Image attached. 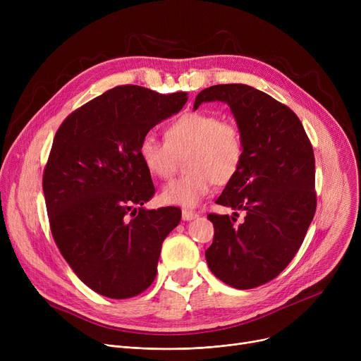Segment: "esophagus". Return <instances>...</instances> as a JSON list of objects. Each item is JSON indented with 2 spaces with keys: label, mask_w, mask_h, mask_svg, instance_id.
I'll return each mask as SVG.
<instances>
[{
  "label": "esophagus",
  "mask_w": 361,
  "mask_h": 361,
  "mask_svg": "<svg viewBox=\"0 0 361 361\" xmlns=\"http://www.w3.org/2000/svg\"><path fill=\"white\" fill-rule=\"evenodd\" d=\"M197 216H199V214L195 212V211L183 209V219H184V221H192V219H196Z\"/></svg>",
  "instance_id": "34e87169"
}]
</instances>
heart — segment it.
I'll use <instances>...</instances> for the list:
<instances>
[{
    "label": "heart",
    "mask_w": 361,
    "mask_h": 361,
    "mask_svg": "<svg viewBox=\"0 0 361 361\" xmlns=\"http://www.w3.org/2000/svg\"><path fill=\"white\" fill-rule=\"evenodd\" d=\"M188 173L168 183L161 193L166 204L195 207L214 184L225 185L235 178L245 157L243 130L237 121L215 112L188 111L165 128V142L146 133L139 143L145 168L157 178L174 174L180 157Z\"/></svg>",
    "instance_id": "heart-1"
}]
</instances>
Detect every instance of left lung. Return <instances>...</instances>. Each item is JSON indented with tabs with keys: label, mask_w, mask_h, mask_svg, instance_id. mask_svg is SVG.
Masks as SVG:
<instances>
[{
	"label": "left lung",
	"mask_w": 361,
	"mask_h": 361,
	"mask_svg": "<svg viewBox=\"0 0 361 361\" xmlns=\"http://www.w3.org/2000/svg\"><path fill=\"white\" fill-rule=\"evenodd\" d=\"M228 104L243 130L245 157L216 203L245 214H209L215 234L207 267L226 286L250 290L276 278L297 255L316 212L314 155L300 118L252 86L203 89L195 101Z\"/></svg>",
	"instance_id": "8db88e82"
}]
</instances>
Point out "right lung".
Masks as SVG:
<instances>
[{"label": "right lung", "instance_id": "add662e5", "mask_svg": "<svg viewBox=\"0 0 361 361\" xmlns=\"http://www.w3.org/2000/svg\"><path fill=\"white\" fill-rule=\"evenodd\" d=\"M187 99V92L121 85L74 109L55 133L42 177L49 228L94 293L130 298L157 276L162 241L180 224L181 209L142 207L155 185L139 143Z\"/></svg>", "mask_w": 361, "mask_h": 361}]
</instances>
